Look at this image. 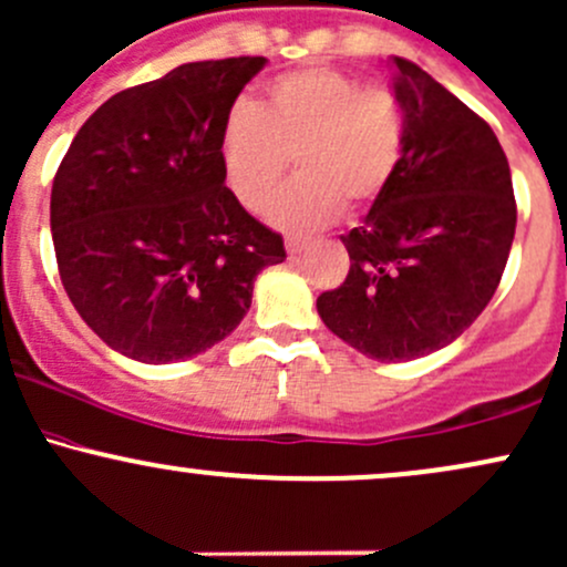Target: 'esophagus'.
I'll return each mask as SVG.
<instances>
[{
    "instance_id": "esophagus-1",
    "label": "esophagus",
    "mask_w": 567,
    "mask_h": 567,
    "mask_svg": "<svg viewBox=\"0 0 567 567\" xmlns=\"http://www.w3.org/2000/svg\"><path fill=\"white\" fill-rule=\"evenodd\" d=\"M307 245L309 239H303V236H288V239H285V247H288L290 255H298Z\"/></svg>"
}]
</instances>
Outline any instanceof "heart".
<instances>
[{"label":"heart","instance_id":"heart-1","mask_svg":"<svg viewBox=\"0 0 567 567\" xmlns=\"http://www.w3.org/2000/svg\"><path fill=\"white\" fill-rule=\"evenodd\" d=\"M406 147V107L390 83H360L331 66L279 74L260 107L226 115L220 158L228 188L252 213L277 196L296 161L298 179L274 202L271 220L307 231L369 209L395 179Z\"/></svg>","mask_w":567,"mask_h":567}]
</instances>
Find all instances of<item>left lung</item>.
Returning a JSON list of instances; mask_svg holds the SVG:
<instances>
[{
  "label": "left lung",
  "instance_id": "obj_1",
  "mask_svg": "<svg viewBox=\"0 0 567 567\" xmlns=\"http://www.w3.org/2000/svg\"><path fill=\"white\" fill-rule=\"evenodd\" d=\"M406 107L395 179L341 236L350 274L317 298L331 331L365 358L401 363L455 341L495 296L516 202L489 123L414 64L390 55Z\"/></svg>",
  "mask_w": 567,
  "mask_h": 567
}]
</instances>
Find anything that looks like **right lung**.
<instances>
[{
  "label": "right lung",
  "mask_w": 567,
  "mask_h": 567,
  "mask_svg": "<svg viewBox=\"0 0 567 567\" xmlns=\"http://www.w3.org/2000/svg\"><path fill=\"white\" fill-rule=\"evenodd\" d=\"M264 55L190 61L110 96L51 193L61 285L104 344L142 363L207 352L241 322L282 236L226 185L220 134Z\"/></svg>",
  "instance_id": "add662e5"
}]
</instances>
